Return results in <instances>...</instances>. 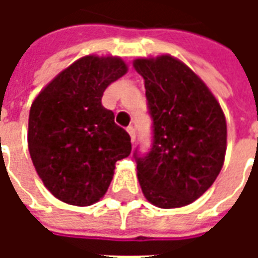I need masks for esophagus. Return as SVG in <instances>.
I'll return each mask as SVG.
<instances>
[{"instance_id": "1", "label": "esophagus", "mask_w": 258, "mask_h": 258, "mask_svg": "<svg viewBox=\"0 0 258 258\" xmlns=\"http://www.w3.org/2000/svg\"><path fill=\"white\" fill-rule=\"evenodd\" d=\"M127 133H128L130 137H131V141L134 142L135 141V128L134 127H133V125H128V127H127Z\"/></svg>"}]
</instances>
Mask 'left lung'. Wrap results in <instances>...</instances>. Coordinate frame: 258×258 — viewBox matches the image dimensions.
I'll return each instance as SVG.
<instances>
[{
    "label": "left lung",
    "instance_id": "obj_1",
    "mask_svg": "<svg viewBox=\"0 0 258 258\" xmlns=\"http://www.w3.org/2000/svg\"><path fill=\"white\" fill-rule=\"evenodd\" d=\"M144 77L153 144L137 159V175L148 202L160 209L190 205L210 188L227 152V121L209 87L171 55L138 58Z\"/></svg>",
    "mask_w": 258,
    "mask_h": 258
}]
</instances>
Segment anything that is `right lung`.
<instances>
[{
	"instance_id": "1",
	"label": "right lung",
	"mask_w": 258,
	"mask_h": 258,
	"mask_svg": "<svg viewBox=\"0 0 258 258\" xmlns=\"http://www.w3.org/2000/svg\"><path fill=\"white\" fill-rule=\"evenodd\" d=\"M127 73L118 56L87 55L62 70L36 96L29 114L31 162L56 199L91 206L103 198L131 138L102 106L107 85Z\"/></svg>"
}]
</instances>
